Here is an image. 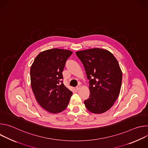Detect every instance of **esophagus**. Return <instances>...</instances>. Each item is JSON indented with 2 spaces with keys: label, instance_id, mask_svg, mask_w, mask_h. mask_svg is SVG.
<instances>
[{
  "label": "esophagus",
  "instance_id": "esophagus-1",
  "mask_svg": "<svg viewBox=\"0 0 148 148\" xmlns=\"http://www.w3.org/2000/svg\"><path fill=\"white\" fill-rule=\"evenodd\" d=\"M80 88H81V86H78L76 87V90H77V91L79 90Z\"/></svg>",
  "mask_w": 148,
  "mask_h": 148
}]
</instances>
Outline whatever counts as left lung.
Listing matches in <instances>:
<instances>
[{
  "mask_svg": "<svg viewBox=\"0 0 148 148\" xmlns=\"http://www.w3.org/2000/svg\"><path fill=\"white\" fill-rule=\"evenodd\" d=\"M90 80V95L84 101L94 114L110 110L119 96L122 74L118 62L109 51L95 48L76 52Z\"/></svg>",
  "mask_w": 148,
  "mask_h": 148,
  "instance_id": "1",
  "label": "left lung"
}]
</instances>
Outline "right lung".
<instances>
[{"label": "right lung", "instance_id": "add662e5", "mask_svg": "<svg viewBox=\"0 0 148 148\" xmlns=\"http://www.w3.org/2000/svg\"><path fill=\"white\" fill-rule=\"evenodd\" d=\"M70 50L53 49L41 52L30 68L31 86L40 106L50 113L64 111L73 92L63 84L62 71Z\"/></svg>", "mask_w": 148, "mask_h": 148}]
</instances>
